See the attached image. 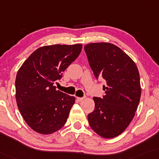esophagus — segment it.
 Here are the masks:
<instances>
[{"instance_id":"34e87169","label":"esophagus","mask_w":159,"mask_h":159,"mask_svg":"<svg viewBox=\"0 0 159 159\" xmlns=\"http://www.w3.org/2000/svg\"><path fill=\"white\" fill-rule=\"evenodd\" d=\"M85 99H86V97H77L78 102H82V101H84Z\"/></svg>"}]
</instances>
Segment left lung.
Here are the masks:
<instances>
[{
	"label": "left lung",
	"instance_id": "8db88e82",
	"mask_svg": "<svg viewBox=\"0 0 159 159\" xmlns=\"http://www.w3.org/2000/svg\"><path fill=\"white\" fill-rule=\"evenodd\" d=\"M85 52L95 76L107 82L103 98L93 97L95 108L88 115L90 127L104 138L120 135L133 120L141 95L139 71L135 62L115 44L90 43Z\"/></svg>",
	"mask_w": 159,
	"mask_h": 159
}]
</instances>
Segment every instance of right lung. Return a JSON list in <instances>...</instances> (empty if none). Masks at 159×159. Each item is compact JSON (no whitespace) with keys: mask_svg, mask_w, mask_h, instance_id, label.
Masks as SVG:
<instances>
[{"mask_svg":"<svg viewBox=\"0 0 159 159\" xmlns=\"http://www.w3.org/2000/svg\"><path fill=\"white\" fill-rule=\"evenodd\" d=\"M82 44L43 46L32 52L18 70L16 99L29 126L50 135L66 123L75 98L56 90L55 82L81 52Z\"/></svg>","mask_w":159,"mask_h":159,"instance_id":"right-lung-1","label":"right lung"}]
</instances>
